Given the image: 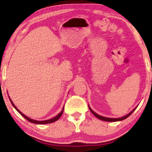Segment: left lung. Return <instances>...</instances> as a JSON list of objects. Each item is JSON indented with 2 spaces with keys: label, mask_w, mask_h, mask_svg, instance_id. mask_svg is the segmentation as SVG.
Masks as SVG:
<instances>
[{
  "label": "left lung",
  "mask_w": 152,
  "mask_h": 152,
  "mask_svg": "<svg viewBox=\"0 0 152 152\" xmlns=\"http://www.w3.org/2000/svg\"><path fill=\"white\" fill-rule=\"evenodd\" d=\"M89 107L90 111H91V113H92V114L94 115L95 117H96V118H97L98 119L102 120V121H107V122H115V121H123V120H125V119H126V118H127L128 117H129L130 115H131L132 114L133 112L135 110H136V108H135V109H133V110L131 111L130 113H128V115H125V116H123V117H121V118H105V117L96 114V113H94V112L91 109V108H90L89 106Z\"/></svg>",
  "instance_id": "8db88e82"
}]
</instances>
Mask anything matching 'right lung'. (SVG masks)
<instances>
[{"instance_id":"obj_1","label":"right lung","mask_w":152,"mask_h":152,"mask_svg":"<svg viewBox=\"0 0 152 152\" xmlns=\"http://www.w3.org/2000/svg\"><path fill=\"white\" fill-rule=\"evenodd\" d=\"M9 99H10V101H11V104H12V105L14 107V108H15V109H16V110H17L18 112H19V113H20V114L21 115H22L23 117H24V118H26V119L28 121H29L30 123H35V124H48V123H53V122H55V121H58V120L60 118H61V115H62V114H63V109H64V107H63V110H62V111H61V113H60L59 114H58L57 116H56V117H55V118H52V119H50V120H47V121H35V120H32V119H31V118H28L27 116H26V115H25L23 114V113H21V112H20V111L19 110L17 109V107H16L14 105V103H13V102L11 101V99H10V98H9Z\"/></svg>"}]
</instances>
